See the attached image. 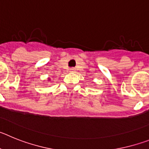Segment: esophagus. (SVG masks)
<instances>
[{
    "mask_svg": "<svg viewBox=\"0 0 149 149\" xmlns=\"http://www.w3.org/2000/svg\"><path fill=\"white\" fill-rule=\"evenodd\" d=\"M74 71H75V68H70V72H74Z\"/></svg>",
    "mask_w": 149,
    "mask_h": 149,
    "instance_id": "1",
    "label": "esophagus"
}]
</instances>
